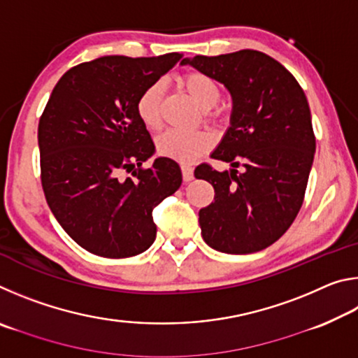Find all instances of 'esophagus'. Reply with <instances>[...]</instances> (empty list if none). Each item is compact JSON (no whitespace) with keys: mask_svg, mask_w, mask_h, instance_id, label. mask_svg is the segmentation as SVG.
Wrapping results in <instances>:
<instances>
[{"mask_svg":"<svg viewBox=\"0 0 358 358\" xmlns=\"http://www.w3.org/2000/svg\"><path fill=\"white\" fill-rule=\"evenodd\" d=\"M181 173H183L185 181H191L194 178V171H192L191 166H186V164L181 166Z\"/></svg>","mask_w":358,"mask_h":358,"instance_id":"obj_1","label":"esophagus"}]
</instances>
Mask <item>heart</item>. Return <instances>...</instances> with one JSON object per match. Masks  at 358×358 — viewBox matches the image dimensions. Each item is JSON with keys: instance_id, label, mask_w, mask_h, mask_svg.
Listing matches in <instances>:
<instances>
[{"instance_id": "1", "label": "heart", "mask_w": 358, "mask_h": 358, "mask_svg": "<svg viewBox=\"0 0 358 358\" xmlns=\"http://www.w3.org/2000/svg\"><path fill=\"white\" fill-rule=\"evenodd\" d=\"M180 87L191 96L199 107L207 110L216 106L220 101V87L207 74L202 72H187L178 78ZM162 85L157 82L150 85L145 92L138 96L136 110L145 128L151 131L161 126V99ZM213 145V138L208 132H185L178 129H169L164 134L157 137L156 148L161 156L171 157L173 161L189 164L199 159L205 151H208Z\"/></svg>"}]
</instances>
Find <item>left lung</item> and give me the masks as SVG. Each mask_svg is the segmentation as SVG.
Masks as SVG:
<instances>
[{"mask_svg": "<svg viewBox=\"0 0 358 358\" xmlns=\"http://www.w3.org/2000/svg\"><path fill=\"white\" fill-rule=\"evenodd\" d=\"M181 64L221 82L232 96L230 126L211 153L232 169L194 171L215 187V202L199 211L202 237L226 254L262 251L282 237L305 197L316 151L306 96L281 63L250 48Z\"/></svg>", "mask_w": 358, "mask_h": 358, "instance_id": "1", "label": "left lung"}]
</instances>
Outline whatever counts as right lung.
Instances as JSON below:
<instances>
[{
  "instance_id": "add662e5",
  "label": "right lung",
  "mask_w": 358,
  "mask_h": 358,
  "mask_svg": "<svg viewBox=\"0 0 358 358\" xmlns=\"http://www.w3.org/2000/svg\"><path fill=\"white\" fill-rule=\"evenodd\" d=\"M101 57L59 78L39 120L41 181L66 234L107 259L137 256L153 245V208L181 186L180 166L156 157L137 99L181 59ZM124 173H129L128 178Z\"/></svg>"
}]
</instances>
